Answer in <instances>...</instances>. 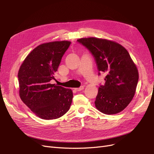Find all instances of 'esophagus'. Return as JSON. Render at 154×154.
Returning a JSON list of instances; mask_svg holds the SVG:
<instances>
[{"instance_id": "1", "label": "esophagus", "mask_w": 154, "mask_h": 154, "mask_svg": "<svg viewBox=\"0 0 154 154\" xmlns=\"http://www.w3.org/2000/svg\"><path fill=\"white\" fill-rule=\"evenodd\" d=\"M83 88H84V87L81 86L80 87H79V88H74V89H75L77 91H82L83 89Z\"/></svg>"}]
</instances>
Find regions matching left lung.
I'll return each mask as SVG.
<instances>
[{
  "label": "left lung",
  "mask_w": 154,
  "mask_h": 154,
  "mask_svg": "<svg viewBox=\"0 0 154 154\" xmlns=\"http://www.w3.org/2000/svg\"><path fill=\"white\" fill-rule=\"evenodd\" d=\"M94 56L98 71L106 74L104 85L99 87L96 108L105 114L123 110L135 95L139 80L136 64L123 45L96 37L77 40Z\"/></svg>",
  "instance_id": "obj_1"
}]
</instances>
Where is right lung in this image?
<instances>
[{"instance_id": "add662e5", "label": "right lung", "mask_w": 154, "mask_h": 154, "mask_svg": "<svg viewBox=\"0 0 154 154\" xmlns=\"http://www.w3.org/2000/svg\"><path fill=\"white\" fill-rule=\"evenodd\" d=\"M71 43L54 41L38 45L27 56L18 70L20 99L41 119L59 118L71 106L72 90L51 83Z\"/></svg>"}]
</instances>
